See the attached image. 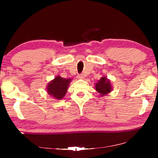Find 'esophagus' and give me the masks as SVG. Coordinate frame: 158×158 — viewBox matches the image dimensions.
I'll return each instance as SVG.
<instances>
[{
  "instance_id": "obj_1",
  "label": "esophagus",
  "mask_w": 158,
  "mask_h": 158,
  "mask_svg": "<svg viewBox=\"0 0 158 158\" xmlns=\"http://www.w3.org/2000/svg\"><path fill=\"white\" fill-rule=\"evenodd\" d=\"M77 78L78 79H84V75L83 74H78V76H77Z\"/></svg>"
}]
</instances>
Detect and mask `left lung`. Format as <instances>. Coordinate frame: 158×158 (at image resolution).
Instances as JSON below:
<instances>
[{"label":"left lung","instance_id":"left-lung-1","mask_svg":"<svg viewBox=\"0 0 158 158\" xmlns=\"http://www.w3.org/2000/svg\"><path fill=\"white\" fill-rule=\"evenodd\" d=\"M95 90L99 93H100L102 97L111 92V85L109 80L106 79V77H102L97 84H95Z\"/></svg>","mask_w":158,"mask_h":158}]
</instances>
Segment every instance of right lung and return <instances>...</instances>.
<instances>
[{"label":"right lung","instance_id":"right-lung-1","mask_svg":"<svg viewBox=\"0 0 158 158\" xmlns=\"http://www.w3.org/2000/svg\"><path fill=\"white\" fill-rule=\"evenodd\" d=\"M70 81L71 79L57 76L48 84L47 92L54 98L61 100L65 96Z\"/></svg>","mask_w":158,"mask_h":158}]
</instances>
